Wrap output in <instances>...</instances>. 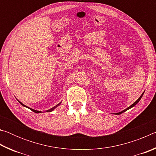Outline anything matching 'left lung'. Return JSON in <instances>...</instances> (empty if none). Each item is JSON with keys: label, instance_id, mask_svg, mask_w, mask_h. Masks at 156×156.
I'll return each mask as SVG.
<instances>
[{"label": "left lung", "instance_id": "1", "mask_svg": "<svg viewBox=\"0 0 156 156\" xmlns=\"http://www.w3.org/2000/svg\"><path fill=\"white\" fill-rule=\"evenodd\" d=\"M143 94H144V93L143 94H142V95H141V96H140V98H139L138 99V100H136V101L135 102H134V103L133 104H132L131 105V106L130 107H129L128 108H126V109H125V110H123V111H122V112H119V113H115V114L116 115H119V114H121V113H123V112H126V111H127L128 109H131V108H132V107H134V106H135V105L137 104V103H138V102L140 101V99H141V98L142 97V96H143Z\"/></svg>", "mask_w": 156, "mask_h": 156}]
</instances>
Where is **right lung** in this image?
I'll use <instances>...</instances> for the list:
<instances>
[{
  "label": "right lung",
  "instance_id": "1",
  "mask_svg": "<svg viewBox=\"0 0 156 156\" xmlns=\"http://www.w3.org/2000/svg\"><path fill=\"white\" fill-rule=\"evenodd\" d=\"M18 102H20V103L21 104V105H23V106H24V107H26L25 106V105H23V103H22V102H20V101H18ZM60 103H61V102H60V103L58 104V105H56V106H55V107H53V108H51V109H49V110H47V111H46V112H52V111L53 110H54V109H56V108L58 107V106H59V105H60ZM29 108V107H28ZM30 109H31V111H32V112H35V113H41V112H40V111H36V110H34V109H30Z\"/></svg>",
  "mask_w": 156,
  "mask_h": 156
}]
</instances>
